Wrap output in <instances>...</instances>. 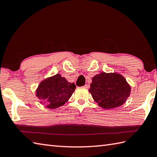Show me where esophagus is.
<instances>
[{"label":"esophagus","instance_id":"esophagus-1","mask_svg":"<svg viewBox=\"0 0 157 157\" xmlns=\"http://www.w3.org/2000/svg\"><path fill=\"white\" fill-rule=\"evenodd\" d=\"M84 87L85 88H89V85H88V84H85V85L84 86Z\"/></svg>","mask_w":157,"mask_h":157}]
</instances>
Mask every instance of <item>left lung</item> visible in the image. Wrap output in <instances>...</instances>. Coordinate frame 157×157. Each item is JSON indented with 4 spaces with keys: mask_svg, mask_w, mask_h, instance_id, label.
Listing matches in <instances>:
<instances>
[{
    "mask_svg": "<svg viewBox=\"0 0 157 157\" xmlns=\"http://www.w3.org/2000/svg\"><path fill=\"white\" fill-rule=\"evenodd\" d=\"M89 92L100 106L109 109L121 106L126 101L131 87L119 73L102 72L92 78Z\"/></svg>",
    "mask_w": 157,
    "mask_h": 157,
    "instance_id": "left-lung-1",
    "label": "left lung"
}]
</instances>
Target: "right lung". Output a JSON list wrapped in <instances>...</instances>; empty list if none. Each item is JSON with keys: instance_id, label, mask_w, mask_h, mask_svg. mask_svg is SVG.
I'll use <instances>...</instances> for the list:
<instances>
[{"instance_id": "1", "label": "right lung", "mask_w": 157, "mask_h": 157, "mask_svg": "<svg viewBox=\"0 0 157 157\" xmlns=\"http://www.w3.org/2000/svg\"><path fill=\"white\" fill-rule=\"evenodd\" d=\"M76 86L60 74L42 81L36 90V96L46 107L54 109L63 106L71 97Z\"/></svg>"}]
</instances>
